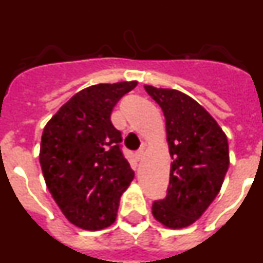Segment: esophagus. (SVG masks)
<instances>
[{
    "mask_svg": "<svg viewBox=\"0 0 263 263\" xmlns=\"http://www.w3.org/2000/svg\"><path fill=\"white\" fill-rule=\"evenodd\" d=\"M143 155H145V152H143V150H139V152H137V153H136L137 160H141V159H142Z\"/></svg>",
    "mask_w": 263,
    "mask_h": 263,
    "instance_id": "obj_1",
    "label": "esophagus"
}]
</instances>
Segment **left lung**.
<instances>
[{
	"label": "left lung",
	"instance_id": "8db88e82",
	"mask_svg": "<svg viewBox=\"0 0 263 263\" xmlns=\"http://www.w3.org/2000/svg\"><path fill=\"white\" fill-rule=\"evenodd\" d=\"M166 118L171 155L166 199L154 201L153 216L170 229H182L203 216L221 190L229 168L227 134L196 100L180 90L145 85Z\"/></svg>",
	"mask_w": 263,
	"mask_h": 263
}]
</instances>
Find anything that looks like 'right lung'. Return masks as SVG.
Segmentation results:
<instances>
[{
  "label": "right lung",
  "mask_w": 263,
  "mask_h": 263,
  "mask_svg": "<svg viewBox=\"0 0 263 263\" xmlns=\"http://www.w3.org/2000/svg\"><path fill=\"white\" fill-rule=\"evenodd\" d=\"M137 84L120 81L81 89L42 134L39 162L46 185L67 220L85 231H101L116 221L121 196L134 179L110 116Z\"/></svg>",
  "instance_id": "add662e5"
}]
</instances>
